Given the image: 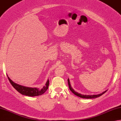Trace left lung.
<instances>
[{
	"label": "left lung",
	"mask_w": 121,
	"mask_h": 121,
	"mask_svg": "<svg viewBox=\"0 0 121 121\" xmlns=\"http://www.w3.org/2000/svg\"><path fill=\"white\" fill-rule=\"evenodd\" d=\"M68 83L69 88V89H70V90L73 93V94H75V95L78 96V97H79L82 98L93 99V98H96L99 97H100L101 95H102L103 94H104V93L107 92V90H106V91H105L102 92V93H100V94L97 95H83L80 94V93H78L77 92H76L75 91L73 90L72 88H71V85L70 84V81H69V79H68Z\"/></svg>",
	"instance_id": "8db88e82"
}]
</instances>
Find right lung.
I'll return each mask as SVG.
<instances>
[{
	"label": "right lung",
	"instance_id": "right-lung-1",
	"mask_svg": "<svg viewBox=\"0 0 121 121\" xmlns=\"http://www.w3.org/2000/svg\"><path fill=\"white\" fill-rule=\"evenodd\" d=\"M7 77H8L9 82H10L11 85L13 86V88L15 89L16 90L18 91L19 93H20L22 95L30 96V97L38 96L43 94V93L48 90L49 86V80H48V81L46 82L45 85L42 89L24 87V86L18 85L13 82V81L9 78L8 75H7Z\"/></svg>",
	"mask_w": 121,
	"mask_h": 121
}]
</instances>
